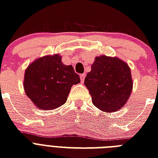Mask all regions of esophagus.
<instances>
[{"instance_id":"34e87169","label":"esophagus","mask_w":158,"mask_h":158,"mask_svg":"<svg viewBox=\"0 0 158 158\" xmlns=\"http://www.w3.org/2000/svg\"><path fill=\"white\" fill-rule=\"evenodd\" d=\"M85 76H86V74H80V79H81V82H82V83H83V82L84 81V79H85Z\"/></svg>"}]
</instances>
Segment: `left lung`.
Here are the masks:
<instances>
[{"instance_id":"1","label":"left lung","mask_w":158,"mask_h":158,"mask_svg":"<svg viewBox=\"0 0 158 158\" xmlns=\"http://www.w3.org/2000/svg\"><path fill=\"white\" fill-rule=\"evenodd\" d=\"M84 85L95 106L102 111H116L125 105L132 92L130 68L117 57L97 56Z\"/></svg>"}]
</instances>
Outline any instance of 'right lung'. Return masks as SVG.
<instances>
[{
    "label": "right lung",
    "instance_id": "right-lung-1",
    "mask_svg": "<svg viewBox=\"0 0 158 158\" xmlns=\"http://www.w3.org/2000/svg\"><path fill=\"white\" fill-rule=\"evenodd\" d=\"M80 82L72 65L58 54L45 56L30 64L24 73L26 95L41 110H52L66 102L71 87Z\"/></svg>",
    "mask_w": 158,
    "mask_h": 158
}]
</instances>
